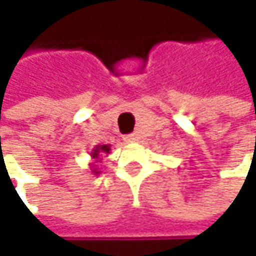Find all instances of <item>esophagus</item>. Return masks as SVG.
I'll use <instances>...</instances> for the list:
<instances>
[{
	"label": "esophagus",
	"instance_id": "obj_1",
	"mask_svg": "<svg viewBox=\"0 0 256 256\" xmlns=\"http://www.w3.org/2000/svg\"><path fill=\"white\" fill-rule=\"evenodd\" d=\"M124 141H126V142H135L136 141V135L135 134H128V135L124 136Z\"/></svg>",
	"mask_w": 256,
	"mask_h": 256
}]
</instances>
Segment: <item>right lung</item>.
<instances>
[{
    "label": "right lung",
    "mask_w": 256,
    "mask_h": 256,
    "mask_svg": "<svg viewBox=\"0 0 256 256\" xmlns=\"http://www.w3.org/2000/svg\"><path fill=\"white\" fill-rule=\"evenodd\" d=\"M100 152H105V154L110 152V145H102V146H98V148H96V150H95V151L92 152L94 158H98V154ZM94 172H95V174H98V171H95V170H94Z\"/></svg>",
    "instance_id": "1"
}]
</instances>
